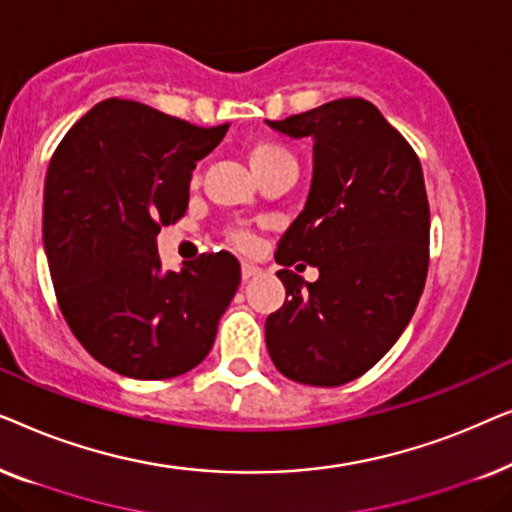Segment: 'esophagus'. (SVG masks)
I'll return each mask as SVG.
<instances>
[{"instance_id":"34e87169","label":"esophagus","mask_w":512,"mask_h":512,"mask_svg":"<svg viewBox=\"0 0 512 512\" xmlns=\"http://www.w3.org/2000/svg\"><path fill=\"white\" fill-rule=\"evenodd\" d=\"M258 275H261V268H256V265H251V263H242V279H244V282H249V279H254Z\"/></svg>"}]
</instances>
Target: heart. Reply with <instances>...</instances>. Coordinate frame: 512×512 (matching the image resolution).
Masks as SVG:
<instances>
[{"instance_id":"heart-1","label":"heart","mask_w":512,"mask_h":512,"mask_svg":"<svg viewBox=\"0 0 512 512\" xmlns=\"http://www.w3.org/2000/svg\"><path fill=\"white\" fill-rule=\"evenodd\" d=\"M244 153H247L251 170L256 172L258 179H263L265 174L277 170V167L293 163L291 153L282 149L279 144L270 142V139H254V142L247 144V151ZM228 242L240 251H251L256 247V233L251 228H244V226L233 228V230H228Z\"/></svg>"}]
</instances>
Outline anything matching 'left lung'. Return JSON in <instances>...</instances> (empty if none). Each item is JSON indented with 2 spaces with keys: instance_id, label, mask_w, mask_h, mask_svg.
Segmentation results:
<instances>
[{
  "instance_id": "left-lung-1",
  "label": "left lung",
  "mask_w": 512,
  "mask_h": 512,
  "mask_svg": "<svg viewBox=\"0 0 512 512\" xmlns=\"http://www.w3.org/2000/svg\"><path fill=\"white\" fill-rule=\"evenodd\" d=\"M268 125L314 139V174L305 209L277 244L289 300L265 321V342L289 380L340 387L394 347L424 291L431 216L422 165L361 97ZM307 262L320 270L317 283L290 270Z\"/></svg>"
}]
</instances>
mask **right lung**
Returning <instances> with one entry per match:
<instances>
[{
	"label": "right lung",
	"mask_w": 512,
	"mask_h": 512,
	"mask_svg": "<svg viewBox=\"0 0 512 512\" xmlns=\"http://www.w3.org/2000/svg\"><path fill=\"white\" fill-rule=\"evenodd\" d=\"M226 130L111 97L53 153L44 247L55 296L76 340L118 375H184L214 345L240 263L216 251L165 272L156 235L186 214L191 170Z\"/></svg>",
	"instance_id": "obj_1"
}]
</instances>
